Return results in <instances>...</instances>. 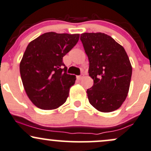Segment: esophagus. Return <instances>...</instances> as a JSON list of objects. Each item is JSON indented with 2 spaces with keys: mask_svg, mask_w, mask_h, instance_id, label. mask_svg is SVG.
<instances>
[{
  "mask_svg": "<svg viewBox=\"0 0 151 151\" xmlns=\"http://www.w3.org/2000/svg\"><path fill=\"white\" fill-rule=\"evenodd\" d=\"M82 76H77V79L78 80H81V79H82Z\"/></svg>",
  "mask_w": 151,
  "mask_h": 151,
  "instance_id": "obj_1",
  "label": "esophagus"
}]
</instances>
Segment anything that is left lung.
Masks as SVG:
<instances>
[{
	"mask_svg": "<svg viewBox=\"0 0 151 151\" xmlns=\"http://www.w3.org/2000/svg\"><path fill=\"white\" fill-rule=\"evenodd\" d=\"M93 80L86 91L89 103L101 112L120 108L129 93L132 67L127 53L111 36L101 32L81 35Z\"/></svg>",
	"mask_w": 151,
	"mask_h": 151,
	"instance_id": "left-lung-1",
	"label": "left lung"
}]
</instances>
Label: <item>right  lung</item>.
I'll return each instance as SVG.
<instances>
[{"label":"right lung","mask_w":151,"mask_h":151,"mask_svg":"<svg viewBox=\"0 0 151 151\" xmlns=\"http://www.w3.org/2000/svg\"><path fill=\"white\" fill-rule=\"evenodd\" d=\"M79 34L46 32L31 41L20 63L24 89L35 106L56 109L69 96L76 77L67 74L62 59L76 45Z\"/></svg>","instance_id":"add662e5"}]
</instances>
